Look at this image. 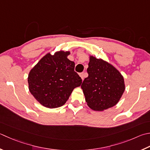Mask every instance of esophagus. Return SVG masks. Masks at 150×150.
<instances>
[{
	"instance_id": "34e87169",
	"label": "esophagus",
	"mask_w": 150,
	"mask_h": 150,
	"mask_svg": "<svg viewBox=\"0 0 150 150\" xmlns=\"http://www.w3.org/2000/svg\"><path fill=\"white\" fill-rule=\"evenodd\" d=\"M80 77H81V79H82V80H84V77H85V73H80Z\"/></svg>"
}]
</instances>
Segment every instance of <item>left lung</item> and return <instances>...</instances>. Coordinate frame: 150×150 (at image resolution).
I'll return each mask as SVG.
<instances>
[{
	"label": "left lung",
	"instance_id": "obj_1",
	"mask_svg": "<svg viewBox=\"0 0 150 150\" xmlns=\"http://www.w3.org/2000/svg\"><path fill=\"white\" fill-rule=\"evenodd\" d=\"M88 77L85 78L83 89L88 106L102 111L118 103L125 90L124 79L112 65L93 56L90 57Z\"/></svg>",
	"mask_w": 150,
	"mask_h": 150
}]
</instances>
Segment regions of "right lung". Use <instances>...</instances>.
<instances>
[{"instance_id": "right-lung-1", "label": "right lung", "mask_w": 150, "mask_h": 150, "mask_svg": "<svg viewBox=\"0 0 150 150\" xmlns=\"http://www.w3.org/2000/svg\"><path fill=\"white\" fill-rule=\"evenodd\" d=\"M69 51L50 53L41 59L28 74V88L43 106L58 108L66 103L73 89L80 86L82 79L74 71V62L69 60Z\"/></svg>"}]
</instances>
